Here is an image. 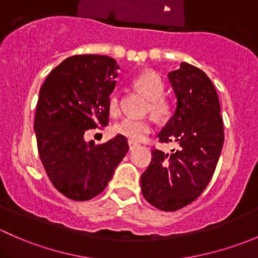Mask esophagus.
<instances>
[{"instance_id":"esophagus-1","label":"esophagus","mask_w":258,"mask_h":258,"mask_svg":"<svg viewBox=\"0 0 258 258\" xmlns=\"http://www.w3.org/2000/svg\"><path fill=\"white\" fill-rule=\"evenodd\" d=\"M128 147L130 150H135L136 147H139V144H136V142H132V141H128Z\"/></svg>"}]
</instances>
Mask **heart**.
<instances>
[{
	"label": "heart",
	"instance_id": "heart-1",
	"mask_svg": "<svg viewBox=\"0 0 258 258\" xmlns=\"http://www.w3.org/2000/svg\"><path fill=\"white\" fill-rule=\"evenodd\" d=\"M136 88H139L146 97L150 100V110L160 117H165L170 113V103L162 97L165 85L157 74L152 71H145L140 74L134 81ZM107 107L111 114H116L119 111V95L114 91L110 95ZM113 132L119 136L126 137L132 142H140L147 137L152 131V123L147 118H135L123 117L117 121L112 127Z\"/></svg>",
	"mask_w": 258,
	"mask_h": 258
}]
</instances>
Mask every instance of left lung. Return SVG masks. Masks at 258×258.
Wrapping results in <instances>:
<instances>
[{
    "label": "left lung",
    "mask_w": 258,
    "mask_h": 258,
    "mask_svg": "<svg viewBox=\"0 0 258 258\" xmlns=\"http://www.w3.org/2000/svg\"><path fill=\"white\" fill-rule=\"evenodd\" d=\"M168 81L176 108L158 139L178 148L171 153L152 150L141 189L152 206L171 212L195 201L209 184L222 151L223 123L216 88L202 70L182 62Z\"/></svg>",
    "instance_id": "1"
}]
</instances>
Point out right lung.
I'll return each instance as SVG.
<instances>
[{"label":"right lung","mask_w":258,"mask_h":258,"mask_svg":"<svg viewBox=\"0 0 258 258\" xmlns=\"http://www.w3.org/2000/svg\"><path fill=\"white\" fill-rule=\"evenodd\" d=\"M119 66L100 54H77L52 70L38 96L35 134L42 165L53 186L74 201L100 195L128 151L117 135L103 145L85 132L108 123L107 101Z\"/></svg>","instance_id":"add662e5"}]
</instances>
